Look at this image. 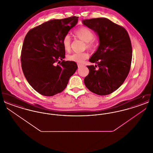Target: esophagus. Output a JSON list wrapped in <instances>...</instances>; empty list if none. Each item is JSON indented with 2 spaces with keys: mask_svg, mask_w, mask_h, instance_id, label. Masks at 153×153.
<instances>
[{
  "mask_svg": "<svg viewBox=\"0 0 153 153\" xmlns=\"http://www.w3.org/2000/svg\"><path fill=\"white\" fill-rule=\"evenodd\" d=\"M77 66H78V68H80V67H81L82 66V64H77Z\"/></svg>",
  "mask_w": 153,
  "mask_h": 153,
  "instance_id": "obj_1",
  "label": "esophagus"
}]
</instances>
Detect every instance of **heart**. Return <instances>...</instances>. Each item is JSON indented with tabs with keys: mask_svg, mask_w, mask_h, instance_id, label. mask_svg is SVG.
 <instances>
[{
	"mask_svg": "<svg viewBox=\"0 0 153 153\" xmlns=\"http://www.w3.org/2000/svg\"><path fill=\"white\" fill-rule=\"evenodd\" d=\"M75 35L81 40L86 42V47L88 49L94 50L96 46V44L94 40V33L86 27H81L76 30L74 32ZM62 45L65 51H69L71 49V38L69 34L65 35L62 40ZM89 57L87 52L73 53L68 55L67 58L68 60L76 63L81 64Z\"/></svg>",
	"mask_w": 153,
	"mask_h": 153,
	"instance_id": "heart-1",
	"label": "heart"
}]
</instances>
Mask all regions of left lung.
Returning <instances> with one entry per match:
<instances>
[{"instance_id": "8db88e82", "label": "left lung", "mask_w": 153, "mask_h": 153, "mask_svg": "<svg viewBox=\"0 0 153 153\" xmlns=\"http://www.w3.org/2000/svg\"><path fill=\"white\" fill-rule=\"evenodd\" d=\"M82 23L99 39L97 49L89 59L97 65L87 66L89 73L84 84L94 94L109 95L123 84L130 72L132 54L130 36L124 27L105 18L84 19Z\"/></svg>"}]
</instances>
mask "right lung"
<instances>
[{"mask_svg":"<svg viewBox=\"0 0 153 153\" xmlns=\"http://www.w3.org/2000/svg\"><path fill=\"white\" fill-rule=\"evenodd\" d=\"M77 22V16L51 20L30 30L25 36L22 71L30 85L41 95L51 96L61 92L77 70L76 62L63 60L62 40Z\"/></svg>","mask_w":153,"mask_h":153,"instance_id":"add662e5","label":"right lung"}]
</instances>
